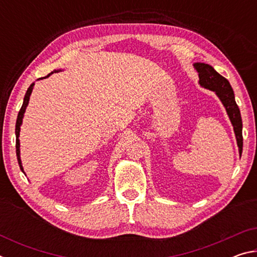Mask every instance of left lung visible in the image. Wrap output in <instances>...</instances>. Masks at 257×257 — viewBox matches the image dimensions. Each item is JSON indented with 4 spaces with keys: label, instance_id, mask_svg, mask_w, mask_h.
<instances>
[{
    "label": "left lung",
    "instance_id": "8db88e82",
    "mask_svg": "<svg viewBox=\"0 0 257 257\" xmlns=\"http://www.w3.org/2000/svg\"><path fill=\"white\" fill-rule=\"evenodd\" d=\"M194 68L196 69L199 77V85L204 88L215 92L217 97L221 99V102L225 107L229 119L233 125L234 135L237 138V144L239 147V154L241 155L242 152V122L241 115L239 107L234 101V94L231 88L230 82L222 77L220 73H217L210 64L205 63H195Z\"/></svg>",
    "mask_w": 257,
    "mask_h": 257
}]
</instances>
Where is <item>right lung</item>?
Instances as JSON below:
<instances>
[{
	"label": "right lung",
	"instance_id": "add662e5",
	"mask_svg": "<svg viewBox=\"0 0 257 257\" xmlns=\"http://www.w3.org/2000/svg\"><path fill=\"white\" fill-rule=\"evenodd\" d=\"M53 73V72H52ZM51 75V73H50ZM50 75H47L46 77H43V78H47ZM43 78H40V79H43ZM34 85L35 82H33L32 85L29 86V88L27 89V92H26L25 95V98H24V103H23V106H21L20 111L18 113V118H17V122H16V152H17V159H18V163H19V167L21 169V171L24 172V168H23V164H21V160H20V143H19V135H20V125L23 123V118H24V113L26 111V107H27L28 103H29V97H30V94L33 92V88H34Z\"/></svg>",
	"mask_w": 257,
	"mask_h": 257
}]
</instances>
